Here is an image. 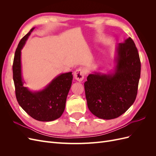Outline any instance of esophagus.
I'll return each instance as SVG.
<instances>
[{"mask_svg": "<svg viewBox=\"0 0 156 156\" xmlns=\"http://www.w3.org/2000/svg\"><path fill=\"white\" fill-rule=\"evenodd\" d=\"M85 76V71L82 68H78L75 71L74 77L78 81H82Z\"/></svg>", "mask_w": 156, "mask_h": 156, "instance_id": "obj_1", "label": "esophagus"}]
</instances>
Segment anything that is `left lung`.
Listing matches in <instances>:
<instances>
[{
    "label": "left lung",
    "mask_w": 156,
    "mask_h": 156,
    "mask_svg": "<svg viewBox=\"0 0 156 156\" xmlns=\"http://www.w3.org/2000/svg\"><path fill=\"white\" fill-rule=\"evenodd\" d=\"M116 53L114 72L90 74L84 84L89 110L105 120L124 114L133 105L137 94L140 61L133 40L129 37L118 44Z\"/></svg>",
    "instance_id": "8db88e82"
}]
</instances>
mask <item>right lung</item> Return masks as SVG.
<instances>
[{
  "mask_svg": "<svg viewBox=\"0 0 156 156\" xmlns=\"http://www.w3.org/2000/svg\"><path fill=\"white\" fill-rule=\"evenodd\" d=\"M34 28L20 41L13 62V79L18 103L28 115L41 122L58 119L62 115L68 94L72 86V72L62 73L56 77L44 90L32 92L23 86L21 75V51Z\"/></svg>",
  "mask_w": 156,
  "mask_h": 156,
  "instance_id": "obj_1",
  "label": "right lung"
}]
</instances>
